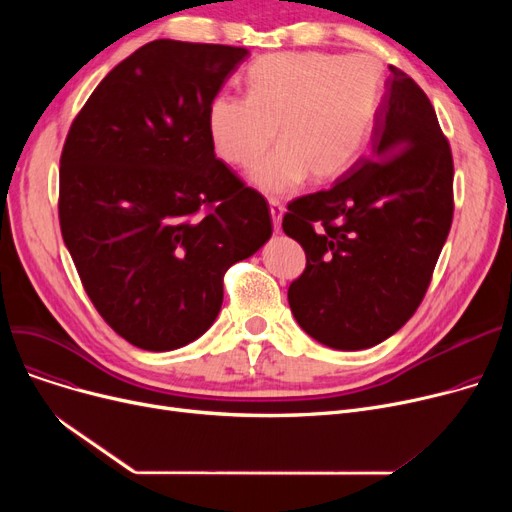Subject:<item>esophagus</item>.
I'll list each match as a JSON object with an SVG mask.
<instances>
[{
    "instance_id": "esophagus-1",
    "label": "esophagus",
    "mask_w": 512,
    "mask_h": 512,
    "mask_svg": "<svg viewBox=\"0 0 512 512\" xmlns=\"http://www.w3.org/2000/svg\"><path fill=\"white\" fill-rule=\"evenodd\" d=\"M270 213H272V222H274V230L280 232L282 226V215H284V205L278 199H270Z\"/></svg>"
}]
</instances>
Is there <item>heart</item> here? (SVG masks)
<instances>
[{
  "label": "heart",
  "mask_w": 512,
  "mask_h": 512,
  "mask_svg": "<svg viewBox=\"0 0 512 512\" xmlns=\"http://www.w3.org/2000/svg\"><path fill=\"white\" fill-rule=\"evenodd\" d=\"M247 97L220 95L207 112L215 153L249 166L276 137L280 145L249 170L265 195H286L309 174L328 182L351 170L365 151L384 95V66L367 53L334 56L278 51L255 60Z\"/></svg>",
  "instance_id": "b5f03b06"
}]
</instances>
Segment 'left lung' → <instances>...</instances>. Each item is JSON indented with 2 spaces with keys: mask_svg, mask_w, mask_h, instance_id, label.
I'll return each mask as SVG.
<instances>
[{
  "mask_svg": "<svg viewBox=\"0 0 512 512\" xmlns=\"http://www.w3.org/2000/svg\"><path fill=\"white\" fill-rule=\"evenodd\" d=\"M450 224L448 141L427 95L390 66L369 153L284 215L307 255L288 288L297 324L336 351L384 342L419 307Z\"/></svg>",
  "mask_w": 512,
  "mask_h": 512,
  "instance_id": "left-lung-1",
  "label": "left lung"
}]
</instances>
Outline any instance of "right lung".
Segmentation results:
<instances>
[{"mask_svg":"<svg viewBox=\"0 0 512 512\" xmlns=\"http://www.w3.org/2000/svg\"><path fill=\"white\" fill-rule=\"evenodd\" d=\"M249 49L157 39L107 74L70 126L60 226L101 317L143 351L203 336L224 274L272 236L265 199L215 157L207 112Z\"/></svg>","mask_w":512,"mask_h":512,"instance_id":"right-lung-1","label":"right lung"}]
</instances>
